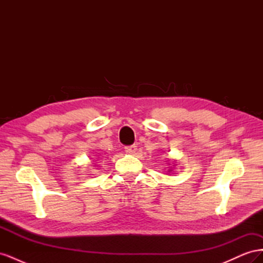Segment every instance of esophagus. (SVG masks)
Listing matches in <instances>:
<instances>
[{"mask_svg":"<svg viewBox=\"0 0 263 263\" xmlns=\"http://www.w3.org/2000/svg\"><path fill=\"white\" fill-rule=\"evenodd\" d=\"M136 150H137V146H135V145L125 147V153L129 154V155H134L135 153H136Z\"/></svg>","mask_w":263,"mask_h":263,"instance_id":"obj_1","label":"esophagus"}]
</instances>
